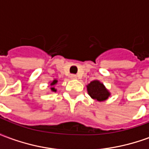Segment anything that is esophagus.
Masks as SVG:
<instances>
[{"label": "esophagus", "mask_w": 149, "mask_h": 149, "mask_svg": "<svg viewBox=\"0 0 149 149\" xmlns=\"http://www.w3.org/2000/svg\"><path fill=\"white\" fill-rule=\"evenodd\" d=\"M70 78H71V79H72V80H76V79L77 78V75L72 74L71 76H70Z\"/></svg>", "instance_id": "34e87169"}]
</instances>
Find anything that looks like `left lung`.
<instances>
[{
	"label": "left lung",
	"mask_w": 149,
	"mask_h": 149,
	"mask_svg": "<svg viewBox=\"0 0 149 149\" xmlns=\"http://www.w3.org/2000/svg\"><path fill=\"white\" fill-rule=\"evenodd\" d=\"M87 91L92 99L96 101H104L111 96L110 92L106 88L103 83L98 80L91 81L87 85Z\"/></svg>",
	"instance_id": "left-lung-1"
}]
</instances>
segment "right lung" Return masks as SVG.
Returning <instances> with one entry per match:
<instances>
[{
	"instance_id": "add662e5",
	"label": "right lung",
	"mask_w": 149,
	"mask_h": 149,
	"mask_svg": "<svg viewBox=\"0 0 149 149\" xmlns=\"http://www.w3.org/2000/svg\"><path fill=\"white\" fill-rule=\"evenodd\" d=\"M57 82H58V81L56 79H54L53 81L50 82V86H51L50 90H51V92H56V89L55 88V85L57 84Z\"/></svg>"
}]
</instances>
